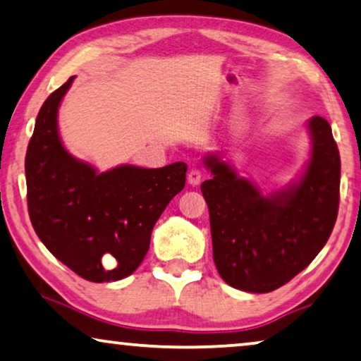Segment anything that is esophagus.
I'll return each instance as SVG.
<instances>
[{"label":"esophagus","instance_id":"esophagus-1","mask_svg":"<svg viewBox=\"0 0 361 361\" xmlns=\"http://www.w3.org/2000/svg\"><path fill=\"white\" fill-rule=\"evenodd\" d=\"M201 180H202V173L201 170L196 169V166L188 171V183H190L191 186H197L199 183H201Z\"/></svg>","mask_w":361,"mask_h":361}]
</instances>
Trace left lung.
<instances>
[{
  "label": "left lung",
  "instance_id": "left-lung-1",
  "mask_svg": "<svg viewBox=\"0 0 361 361\" xmlns=\"http://www.w3.org/2000/svg\"><path fill=\"white\" fill-rule=\"evenodd\" d=\"M313 150L303 176L262 195L219 155L201 185L211 217L214 262L230 287L272 292L310 266L329 240L338 211L341 155L324 118L308 121Z\"/></svg>",
  "mask_w": 361,
  "mask_h": 361
}]
</instances>
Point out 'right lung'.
Listing matches in <instances>:
<instances>
[{"label":"right lung","instance_id":"add662e5","mask_svg":"<svg viewBox=\"0 0 361 361\" xmlns=\"http://www.w3.org/2000/svg\"><path fill=\"white\" fill-rule=\"evenodd\" d=\"M69 78L37 115L25 154L27 207L47 250L85 281L128 277L147 255L150 233L185 188L188 165H121L99 173L74 159L58 133V109Z\"/></svg>","mask_w":361,"mask_h":361}]
</instances>
